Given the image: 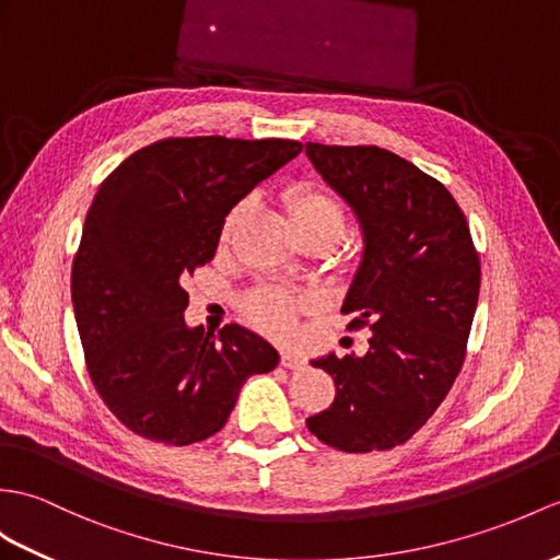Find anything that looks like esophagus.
Returning a JSON list of instances; mask_svg holds the SVG:
<instances>
[{
	"label": "esophagus",
	"instance_id": "34e87169",
	"mask_svg": "<svg viewBox=\"0 0 560 560\" xmlns=\"http://www.w3.org/2000/svg\"><path fill=\"white\" fill-rule=\"evenodd\" d=\"M305 365V358L298 355V353H281V368L285 370H298Z\"/></svg>",
	"mask_w": 560,
	"mask_h": 560
}]
</instances>
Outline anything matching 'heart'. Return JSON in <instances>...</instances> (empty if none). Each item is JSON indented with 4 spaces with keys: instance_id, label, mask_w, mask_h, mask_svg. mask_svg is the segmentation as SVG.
<instances>
[{
    "instance_id": "b5f03b06",
    "label": "heart",
    "mask_w": 560,
    "mask_h": 560,
    "mask_svg": "<svg viewBox=\"0 0 560 560\" xmlns=\"http://www.w3.org/2000/svg\"><path fill=\"white\" fill-rule=\"evenodd\" d=\"M248 210H250V202L243 200L226 214L224 224H221V236H219L221 245H229L233 238H236L245 217H248ZM285 210H289L291 224L298 236H301V233L324 231V233H331L336 241L343 238L346 226H348L346 205L341 202L339 195L329 190L327 186L312 184V180L295 184L293 188H289V192H285ZM301 307H303L301 295L283 289H262L245 301V315H248V319L257 324L259 329L281 336L283 339V336H291Z\"/></svg>"
}]
</instances>
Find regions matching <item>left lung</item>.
Listing matches in <instances>:
<instances>
[{
  "instance_id": "left-lung-1",
  "label": "left lung",
  "mask_w": 560,
  "mask_h": 560,
  "mask_svg": "<svg viewBox=\"0 0 560 560\" xmlns=\"http://www.w3.org/2000/svg\"><path fill=\"white\" fill-rule=\"evenodd\" d=\"M305 150L365 233L341 312L350 315L348 331H372L362 358L312 360L334 376L336 398L307 418V429L343 453L396 448L432 418L463 368L479 253L446 186L396 152L322 142Z\"/></svg>"
}]
</instances>
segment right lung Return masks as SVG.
<instances>
[{"mask_svg": "<svg viewBox=\"0 0 560 560\" xmlns=\"http://www.w3.org/2000/svg\"><path fill=\"white\" fill-rule=\"evenodd\" d=\"M301 150L283 138H164L102 180L71 298L95 392L133 434L168 446L210 439L245 380L279 365L238 324L188 329L184 285L214 257L231 207Z\"/></svg>", "mask_w": 560, "mask_h": 560, "instance_id": "1", "label": "right lung"}]
</instances>
